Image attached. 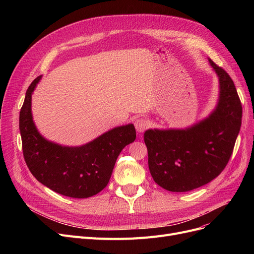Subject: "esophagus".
Masks as SVG:
<instances>
[{"mask_svg": "<svg viewBox=\"0 0 254 254\" xmlns=\"http://www.w3.org/2000/svg\"><path fill=\"white\" fill-rule=\"evenodd\" d=\"M149 127V123L145 118H138L135 120V127L138 132H143L145 129H147Z\"/></svg>", "mask_w": 254, "mask_h": 254, "instance_id": "esophagus-1", "label": "esophagus"}]
</instances>
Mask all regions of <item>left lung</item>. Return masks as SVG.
<instances>
[{
    "instance_id": "left-lung-1",
    "label": "left lung",
    "mask_w": 254,
    "mask_h": 254,
    "mask_svg": "<svg viewBox=\"0 0 254 254\" xmlns=\"http://www.w3.org/2000/svg\"><path fill=\"white\" fill-rule=\"evenodd\" d=\"M208 61L219 81L215 109L186 128H150L144 132L150 174L169 191H190L216 178L230 161L241 127L242 105L234 81Z\"/></svg>"
}]
</instances>
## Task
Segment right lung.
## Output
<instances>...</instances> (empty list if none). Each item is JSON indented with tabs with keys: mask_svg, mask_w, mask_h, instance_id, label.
I'll list each match as a JSON object with an SVG mask.
<instances>
[{
	"mask_svg": "<svg viewBox=\"0 0 254 254\" xmlns=\"http://www.w3.org/2000/svg\"><path fill=\"white\" fill-rule=\"evenodd\" d=\"M41 77H37L26 90L19 113L26 166L39 182L60 194L75 198L95 195L108 184L119 153L135 141V127H116L74 147L46 140L38 131L32 114V95Z\"/></svg>",
	"mask_w": 254,
	"mask_h": 254,
	"instance_id": "right-lung-1",
	"label": "right lung"
}]
</instances>
